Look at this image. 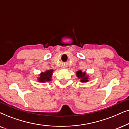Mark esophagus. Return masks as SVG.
<instances>
[{"label": "esophagus", "mask_w": 129, "mask_h": 129, "mask_svg": "<svg viewBox=\"0 0 129 129\" xmlns=\"http://www.w3.org/2000/svg\"><path fill=\"white\" fill-rule=\"evenodd\" d=\"M66 67H67L66 65L63 64V65H62V68H66Z\"/></svg>", "instance_id": "1"}]
</instances>
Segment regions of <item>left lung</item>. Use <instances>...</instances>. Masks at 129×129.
I'll use <instances>...</instances> for the list:
<instances>
[{
    "label": "left lung",
    "mask_w": 129,
    "mask_h": 129,
    "mask_svg": "<svg viewBox=\"0 0 129 129\" xmlns=\"http://www.w3.org/2000/svg\"><path fill=\"white\" fill-rule=\"evenodd\" d=\"M77 76L81 79V82H87L88 81V77L85 76V73H82L80 70L77 72Z\"/></svg>",
    "instance_id": "left-lung-1"
}]
</instances>
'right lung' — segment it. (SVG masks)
Masks as SVG:
<instances>
[{"label": "right lung", "mask_w": 129, "mask_h": 129, "mask_svg": "<svg viewBox=\"0 0 129 129\" xmlns=\"http://www.w3.org/2000/svg\"><path fill=\"white\" fill-rule=\"evenodd\" d=\"M53 70H48L45 71V73H42L40 75V77L38 78L39 81L40 82H45L49 81L51 80V77H52Z\"/></svg>", "instance_id": "add662e5"}]
</instances>
